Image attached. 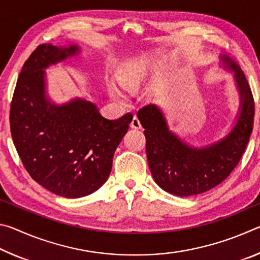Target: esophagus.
<instances>
[{
    "instance_id": "1",
    "label": "esophagus",
    "mask_w": 260,
    "mask_h": 260,
    "mask_svg": "<svg viewBox=\"0 0 260 260\" xmlns=\"http://www.w3.org/2000/svg\"><path fill=\"white\" fill-rule=\"evenodd\" d=\"M131 127L132 128H135V129H140L141 127V121H140V119L136 116H134V118H133V120H132V122H131Z\"/></svg>"
}]
</instances>
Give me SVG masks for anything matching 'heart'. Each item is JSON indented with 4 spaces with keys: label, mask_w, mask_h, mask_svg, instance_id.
Instances as JSON below:
<instances>
[{
    "label": "heart",
    "mask_w": 260,
    "mask_h": 260,
    "mask_svg": "<svg viewBox=\"0 0 260 260\" xmlns=\"http://www.w3.org/2000/svg\"><path fill=\"white\" fill-rule=\"evenodd\" d=\"M151 67L146 61H140L132 65L129 69H127L126 71L121 72L119 76V81L122 86H124L127 90L134 91L135 89L142 85L144 80L150 76L151 73ZM109 93L111 95V98L119 102H124L126 100V96L124 91L121 90L119 86H117L116 83H110L109 86Z\"/></svg>",
    "instance_id": "obj_1"
}]
</instances>
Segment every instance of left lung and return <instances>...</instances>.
<instances>
[{
    "label": "left lung",
    "instance_id": "obj_1",
    "mask_svg": "<svg viewBox=\"0 0 260 260\" xmlns=\"http://www.w3.org/2000/svg\"><path fill=\"white\" fill-rule=\"evenodd\" d=\"M221 60L227 70L234 72L240 110L235 126L218 142L203 148L190 147L169 129L164 114L155 104L138 111L152 178L172 195H199L218 186L239 164L249 142L254 117L251 88L234 60L228 56H221Z\"/></svg>",
    "mask_w": 260,
    "mask_h": 260
}]
</instances>
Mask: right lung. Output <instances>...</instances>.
<instances>
[{"label":"right lung","instance_id":"right-lung-1","mask_svg":"<svg viewBox=\"0 0 260 260\" xmlns=\"http://www.w3.org/2000/svg\"><path fill=\"white\" fill-rule=\"evenodd\" d=\"M79 51L77 45L39 46L21 69L10 108L11 136L26 171L67 199L87 196L103 186L133 119L132 113L107 119L82 99L61 105L47 99L45 69Z\"/></svg>","mask_w":260,"mask_h":260}]
</instances>
